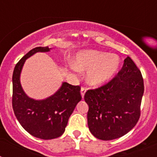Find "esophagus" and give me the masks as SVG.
Wrapping results in <instances>:
<instances>
[{
	"label": "esophagus",
	"instance_id": "34e87169",
	"mask_svg": "<svg viewBox=\"0 0 157 157\" xmlns=\"http://www.w3.org/2000/svg\"><path fill=\"white\" fill-rule=\"evenodd\" d=\"M86 92V89L85 88V87H82L81 88V96L82 98H84V95H85Z\"/></svg>",
	"mask_w": 157,
	"mask_h": 157
}]
</instances>
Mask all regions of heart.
Listing matches in <instances>:
<instances>
[{
  "instance_id": "b5f03b06",
  "label": "heart",
  "mask_w": 157,
  "mask_h": 157,
  "mask_svg": "<svg viewBox=\"0 0 157 157\" xmlns=\"http://www.w3.org/2000/svg\"><path fill=\"white\" fill-rule=\"evenodd\" d=\"M120 56L116 54L98 50H85L77 54L73 70L88 71L87 82L98 86L112 78L120 66Z\"/></svg>"
}]
</instances>
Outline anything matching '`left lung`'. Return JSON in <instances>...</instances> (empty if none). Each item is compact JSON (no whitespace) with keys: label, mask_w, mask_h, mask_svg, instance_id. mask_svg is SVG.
<instances>
[{"label":"left lung","mask_w":157,"mask_h":157,"mask_svg":"<svg viewBox=\"0 0 157 157\" xmlns=\"http://www.w3.org/2000/svg\"><path fill=\"white\" fill-rule=\"evenodd\" d=\"M144 82L129 56L117 75L103 86L87 91L88 127L98 139H116L132 130L140 117Z\"/></svg>","instance_id":"obj_1"}]
</instances>
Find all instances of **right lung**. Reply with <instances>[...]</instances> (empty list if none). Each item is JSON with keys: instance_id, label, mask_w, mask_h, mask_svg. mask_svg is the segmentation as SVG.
<instances>
[{"instance_id": "right-lung-1", "label": "right lung", "mask_w": 157, "mask_h": 157, "mask_svg": "<svg viewBox=\"0 0 157 157\" xmlns=\"http://www.w3.org/2000/svg\"><path fill=\"white\" fill-rule=\"evenodd\" d=\"M51 48L36 47L27 52L14 68L12 75V108L16 119L29 134L49 140L63 134L69 117L82 100L79 86L63 82L52 96L35 100L26 94L20 83V75L26 59L37 52H49Z\"/></svg>"}]
</instances>
